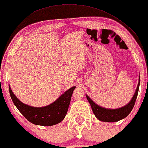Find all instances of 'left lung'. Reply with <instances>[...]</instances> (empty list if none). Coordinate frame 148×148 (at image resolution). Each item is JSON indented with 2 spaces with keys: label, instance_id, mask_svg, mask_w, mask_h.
I'll use <instances>...</instances> for the list:
<instances>
[{
  "label": "left lung",
  "instance_id": "1",
  "mask_svg": "<svg viewBox=\"0 0 148 148\" xmlns=\"http://www.w3.org/2000/svg\"><path fill=\"white\" fill-rule=\"evenodd\" d=\"M139 84H140V76H139V82L136 92L130 103L118 109H107V108L102 107L97 105L87 95H86V97L91 106L93 113L98 119L104 122H116L125 118L132 111L138 94Z\"/></svg>",
  "mask_w": 148,
  "mask_h": 148
}]
</instances>
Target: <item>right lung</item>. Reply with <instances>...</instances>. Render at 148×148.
<instances>
[{"label":"right lung","instance_id":"add662e5","mask_svg":"<svg viewBox=\"0 0 148 148\" xmlns=\"http://www.w3.org/2000/svg\"><path fill=\"white\" fill-rule=\"evenodd\" d=\"M76 86L64 92L56 101L42 107H35L23 103L12 92L10 85L9 92L14 105L21 113L33 124L41 126H51L63 121L68 112L70 100Z\"/></svg>","mask_w":148,"mask_h":148}]
</instances>
